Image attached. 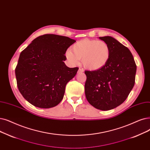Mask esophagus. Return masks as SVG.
Masks as SVG:
<instances>
[{
    "label": "esophagus",
    "instance_id": "1",
    "mask_svg": "<svg viewBox=\"0 0 150 150\" xmlns=\"http://www.w3.org/2000/svg\"><path fill=\"white\" fill-rule=\"evenodd\" d=\"M83 71H84V70L83 69H81V68H80L79 69V70H78V72H79V73H82V72H83Z\"/></svg>",
    "mask_w": 150,
    "mask_h": 150
}]
</instances>
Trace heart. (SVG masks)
<instances>
[{
	"mask_svg": "<svg viewBox=\"0 0 150 150\" xmlns=\"http://www.w3.org/2000/svg\"><path fill=\"white\" fill-rule=\"evenodd\" d=\"M65 55L73 64H77L81 59L84 67L94 71L106 66L110 59V48L104 41L84 38L75 43L71 51L67 50Z\"/></svg>",
	"mask_w": 150,
	"mask_h": 150,
	"instance_id": "heart-1",
	"label": "heart"
}]
</instances>
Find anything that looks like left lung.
Returning <instances> with one entry per match:
<instances>
[{
    "label": "left lung",
    "instance_id": "left-lung-1",
    "mask_svg": "<svg viewBox=\"0 0 150 150\" xmlns=\"http://www.w3.org/2000/svg\"><path fill=\"white\" fill-rule=\"evenodd\" d=\"M99 38L109 45L110 59L100 70L84 71V91L91 105L105 111L120 105L127 99L134 86L137 66L131 52L115 38Z\"/></svg>",
    "mask_w": 150,
    "mask_h": 150
}]
</instances>
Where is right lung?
<instances>
[{"instance_id": "right-lung-1", "label": "right lung", "mask_w": 150, "mask_h": 150, "mask_svg": "<svg viewBox=\"0 0 150 150\" xmlns=\"http://www.w3.org/2000/svg\"><path fill=\"white\" fill-rule=\"evenodd\" d=\"M75 42L67 37L45 34L21 51L15 69L17 86L32 105L49 108L62 100L67 83L79 70L64 62L67 48Z\"/></svg>"}]
</instances>
